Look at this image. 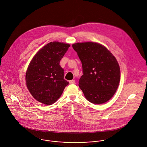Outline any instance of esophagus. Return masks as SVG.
I'll return each mask as SVG.
<instances>
[{"mask_svg":"<svg viewBox=\"0 0 147 147\" xmlns=\"http://www.w3.org/2000/svg\"><path fill=\"white\" fill-rule=\"evenodd\" d=\"M69 83H70V84H74V83H76V81H75V80H71L69 81Z\"/></svg>","mask_w":147,"mask_h":147,"instance_id":"esophagus-1","label":"esophagus"}]
</instances>
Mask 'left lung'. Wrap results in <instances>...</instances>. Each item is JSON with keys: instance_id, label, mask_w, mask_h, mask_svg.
<instances>
[{"instance_id": "1", "label": "left lung", "mask_w": 147, "mask_h": 147, "mask_svg": "<svg viewBox=\"0 0 147 147\" xmlns=\"http://www.w3.org/2000/svg\"><path fill=\"white\" fill-rule=\"evenodd\" d=\"M81 61L83 73L79 87L90 102L101 104L113 97L120 81V68L113 54L95 42L72 45Z\"/></svg>"}]
</instances>
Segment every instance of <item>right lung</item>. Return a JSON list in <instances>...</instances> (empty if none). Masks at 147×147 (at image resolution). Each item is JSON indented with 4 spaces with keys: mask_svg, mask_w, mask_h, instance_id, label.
<instances>
[{
    "mask_svg": "<svg viewBox=\"0 0 147 147\" xmlns=\"http://www.w3.org/2000/svg\"><path fill=\"white\" fill-rule=\"evenodd\" d=\"M69 44L53 42L47 44L33 57L26 73L27 87L36 100L51 105L61 96L69 82L64 78L60 61Z\"/></svg>",
    "mask_w": 147,
    "mask_h": 147,
    "instance_id": "obj_1",
    "label": "right lung"
}]
</instances>
